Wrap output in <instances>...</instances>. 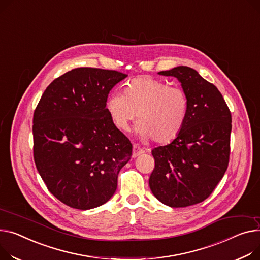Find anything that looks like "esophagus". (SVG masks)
<instances>
[{
	"instance_id": "obj_1",
	"label": "esophagus",
	"mask_w": 260,
	"mask_h": 260,
	"mask_svg": "<svg viewBox=\"0 0 260 260\" xmlns=\"http://www.w3.org/2000/svg\"><path fill=\"white\" fill-rule=\"evenodd\" d=\"M144 152H145V150L143 148H141L138 144L133 145V158H137L138 155H140Z\"/></svg>"
}]
</instances>
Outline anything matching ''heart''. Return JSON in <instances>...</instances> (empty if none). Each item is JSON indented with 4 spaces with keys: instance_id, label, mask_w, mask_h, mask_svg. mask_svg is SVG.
Returning a JSON list of instances; mask_svg holds the SVG:
<instances>
[{
    "instance_id": "heart-1",
    "label": "heart",
    "mask_w": 260,
    "mask_h": 260,
    "mask_svg": "<svg viewBox=\"0 0 260 260\" xmlns=\"http://www.w3.org/2000/svg\"><path fill=\"white\" fill-rule=\"evenodd\" d=\"M107 112L113 123L127 131L138 114L137 131L148 139L167 143L182 131L188 112V98L179 86L148 76L129 80L123 92H112L107 99Z\"/></svg>"
}]
</instances>
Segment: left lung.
Listing matches in <instances>:
<instances>
[{
  "label": "left lung",
  "mask_w": 260,
  "mask_h": 260,
  "mask_svg": "<svg viewBox=\"0 0 260 260\" xmlns=\"http://www.w3.org/2000/svg\"><path fill=\"white\" fill-rule=\"evenodd\" d=\"M158 74L174 76L181 82L188 112L175 139L151 150L154 168L149 187L161 203L181 208L205 201L226 172L231 113L216 86L193 69L180 66Z\"/></svg>",
  "instance_id": "obj_1"
}]
</instances>
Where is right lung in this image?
I'll use <instances>...</instances> for the list:
<instances>
[{"label": "right lung", "instance_id": "right-lung-1", "mask_svg": "<svg viewBox=\"0 0 260 260\" xmlns=\"http://www.w3.org/2000/svg\"><path fill=\"white\" fill-rule=\"evenodd\" d=\"M127 75L77 68L52 81L33 115V155L49 191L71 208L107 203L133 145L111 120L110 91Z\"/></svg>", "mask_w": 260, "mask_h": 260}]
</instances>
